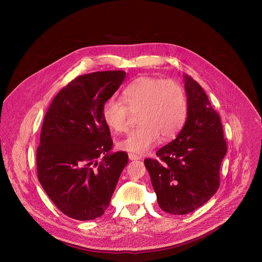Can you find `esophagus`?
I'll return each mask as SVG.
<instances>
[{"label":"esophagus","mask_w":262,"mask_h":262,"mask_svg":"<svg viewBox=\"0 0 262 262\" xmlns=\"http://www.w3.org/2000/svg\"><path fill=\"white\" fill-rule=\"evenodd\" d=\"M128 156H129L130 160H140L141 159L140 155H137V154H134V153H129Z\"/></svg>","instance_id":"obj_1"}]
</instances>
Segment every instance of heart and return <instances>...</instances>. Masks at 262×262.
Returning a JSON list of instances; mask_svg holds the SVG:
<instances>
[{
  "mask_svg": "<svg viewBox=\"0 0 262 262\" xmlns=\"http://www.w3.org/2000/svg\"><path fill=\"white\" fill-rule=\"evenodd\" d=\"M123 100L111 98L103 107V118L115 133L124 132L131 114L138 116V128L118 142L120 149L144 153L160 137L168 140L183 128L187 114L184 89L173 80L141 76L123 92Z\"/></svg>",
  "mask_w": 262,
  "mask_h": 262,
  "instance_id": "1",
  "label": "heart"
}]
</instances>
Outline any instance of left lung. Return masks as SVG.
<instances>
[{
	"label": "left lung",
	"instance_id": "left-lung-1",
	"mask_svg": "<svg viewBox=\"0 0 262 262\" xmlns=\"http://www.w3.org/2000/svg\"><path fill=\"white\" fill-rule=\"evenodd\" d=\"M187 114L185 126L157 151L160 160H144L160 209L186 215L206 204L220 186V166L227 153L223 126L203 88L184 75Z\"/></svg>",
	"mask_w": 262,
	"mask_h": 262
}]
</instances>
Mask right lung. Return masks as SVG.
<instances>
[{
    "label": "right lung",
    "mask_w": 262,
    "mask_h": 262,
    "mask_svg": "<svg viewBox=\"0 0 262 262\" xmlns=\"http://www.w3.org/2000/svg\"><path fill=\"white\" fill-rule=\"evenodd\" d=\"M125 76L122 71L77 76L55 96L44 117L38 180L54 205L75 220L105 213L128 163L126 152L110 151L111 133L103 118L105 102Z\"/></svg>",
    "instance_id": "add662e5"
}]
</instances>
